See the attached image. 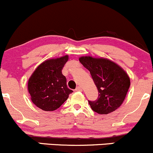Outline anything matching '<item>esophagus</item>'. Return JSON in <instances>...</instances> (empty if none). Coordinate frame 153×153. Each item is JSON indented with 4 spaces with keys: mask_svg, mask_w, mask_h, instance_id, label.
<instances>
[{
    "mask_svg": "<svg viewBox=\"0 0 153 153\" xmlns=\"http://www.w3.org/2000/svg\"><path fill=\"white\" fill-rule=\"evenodd\" d=\"M75 90H76V91H82V88L79 86H77L76 89H75Z\"/></svg>",
    "mask_w": 153,
    "mask_h": 153,
    "instance_id": "esophagus-1",
    "label": "esophagus"
}]
</instances>
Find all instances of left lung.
Returning a JSON list of instances; mask_svg holds the SVG:
<instances>
[{
  "mask_svg": "<svg viewBox=\"0 0 153 153\" xmlns=\"http://www.w3.org/2000/svg\"><path fill=\"white\" fill-rule=\"evenodd\" d=\"M79 61L89 70L98 91V98L89 101L95 112L107 114L121 106L130 87V79L123 68L104 58L82 57Z\"/></svg>",
  "mask_w": 153,
  "mask_h": 153,
  "instance_id": "8db88e82",
  "label": "left lung"
}]
</instances>
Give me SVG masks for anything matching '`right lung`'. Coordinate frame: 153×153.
I'll list each match as a JSON object with an SVG mask.
<instances>
[{
  "instance_id": "right-lung-1",
  "label": "right lung",
  "mask_w": 153,
  "mask_h": 153,
  "mask_svg": "<svg viewBox=\"0 0 153 153\" xmlns=\"http://www.w3.org/2000/svg\"><path fill=\"white\" fill-rule=\"evenodd\" d=\"M68 55L46 60L38 66L28 81V92L33 103L44 111L58 109L72 93L62 74Z\"/></svg>"
}]
</instances>
